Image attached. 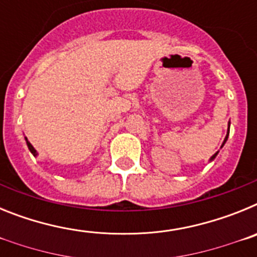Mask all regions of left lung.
Wrapping results in <instances>:
<instances>
[{"label": "left lung", "instance_id": "obj_1", "mask_svg": "<svg viewBox=\"0 0 257 257\" xmlns=\"http://www.w3.org/2000/svg\"><path fill=\"white\" fill-rule=\"evenodd\" d=\"M229 126H230V122H229ZM228 135H229V128H228V134H226V138H225V140H224V143H222V145L225 144L226 139H228ZM222 145H221V148H222ZM216 156H217V153H215V154H213V156H212V157H211V160H210V161H212V160H213V158H215V157H216Z\"/></svg>", "mask_w": 257, "mask_h": 257}]
</instances>
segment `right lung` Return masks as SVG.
<instances>
[{
	"instance_id": "1",
	"label": "right lung",
	"mask_w": 257,
	"mask_h": 257,
	"mask_svg": "<svg viewBox=\"0 0 257 257\" xmlns=\"http://www.w3.org/2000/svg\"><path fill=\"white\" fill-rule=\"evenodd\" d=\"M26 142H27V145H28V149H29V151H31V153L33 154V156H35V157L37 156V152H36V149L33 148V145H32L31 143L28 142V139H27V138H26Z\"/></svg>"
}]
</instances>
